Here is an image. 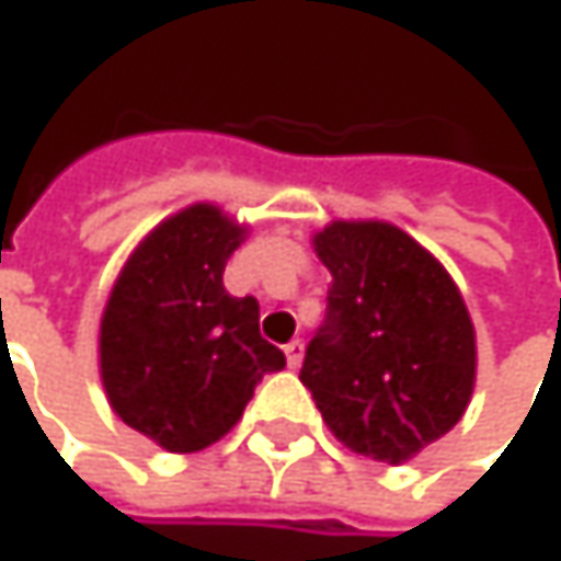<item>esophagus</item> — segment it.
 <instances>
[{"instance_id": "esophagus-1", "label": "esophagus", "mask_w": 561, "mask_h": 561, "mask_svg": "<svg viewBox=\"0 0 561 561\" xmlns=\"http://www.w3.org/2000/svg\"><path fill=\"white\" fill-rule=\"evenodd\" d=\"M284 353H287V366L297 369V366L304 363V340H290V343L284 346Z\"/></svg>"}]
</instances>
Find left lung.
I'll list each match as a JSON object with an SVG mask.
<instances>
[{
  "mask_svg": "<svg viewBox=\"0 0 561 561\" xmlns=\"http://www.w3.org/2000/svg\"><path fill=\"white\" fill-rule=\"evenodd\" d=\"M313 248L333 287L300 382L350 450L412 460L460 421L473 392L477 346L463 297L389 221H333Z\"/></svg>",
  "mask_w": 561,
  "mask_h": 561,
  "instance_id": "obj_1",
  "label": "left lung"
}]
</instances>
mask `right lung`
Wrapping results in <instances>:
<instances>
[{"instance_id": "1", "label": "right lung", "mask_w": 561, "mask_h": 561, "mask_svg": "<svg viewBox=\"0 0 561 561\" xmlns=\"http://www.w3.org/2000/svg\"><path fill=\"white\" fill-rule=\"evenodd\" d=\"M244 241L215 205L156 225L124 264L101 320V379L124 424L172 454L225 437L267 373L287 366L261 330L254 297L221 284Z\"/></svg>"}]
</instances>
